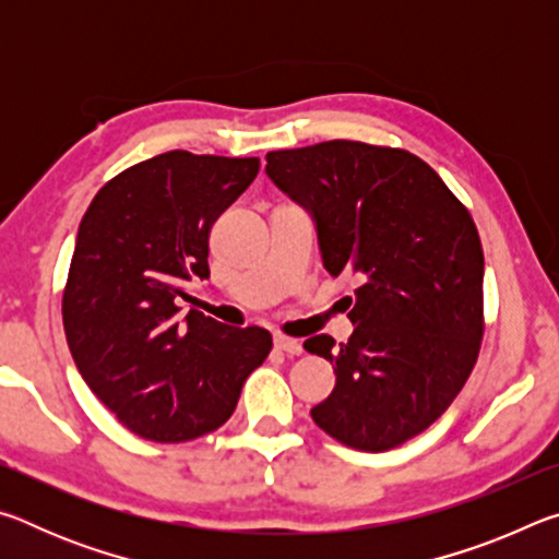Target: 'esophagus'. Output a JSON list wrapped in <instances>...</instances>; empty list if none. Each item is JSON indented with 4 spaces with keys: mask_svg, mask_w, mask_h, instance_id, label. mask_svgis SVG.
Here are the masks:
<instances>
[{
    "mask_svg": "<svg viewBox=\"0 0 559 559\" xmlns=\"http://www.w3.org/2000/svg\"><path fill=\"white\" fill-rule=\"evenodd\" d=\"M273 345H276V349H281V353H286V355H300L302 353V345L298 343L296 337L276 335V337H273Z\"/></svg>",
    "mask_w": 559,
    "mask_h": 559,
    "instance_id": "1",
    "label": "esophagus"
}]
</instances>
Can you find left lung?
<instances>
[{
  "instance_id": "obj_1",
  "label": "left lung",
  "mask_w": 559,
  "mask_h": 559,
  "mask_svg": "<svg viewBox=\"0 0 559 559\" xmlns=\"http://www.w3.org/2000/svg\"><path fill=\"white\" fill-rule=\"evenodd\" d=\"M266 173L316 222L330 276L357 278L353 335L302 347L333 362L310 416L359 451H386L456 400L484 337V249L471 214L412 153L355 140L273 150Z\"/></svg>"
}]
</instances>
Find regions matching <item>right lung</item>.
Returning <instances> with one entry per match:
<instances>
[{"mask_svg": "<svg viewBox=\"0 0 559 559\" xmlns=\"http://www.w3.org/2000/svg\"><path fill=\"white\" fill-rule=\"evenodd\" d=\"M259 167V157L173 150L112 177L83 214L66 340L91 392L138 437L179 443L219 429L271 353L269 330L179 316L187 283L210 278L214 222Z\"/></svg>", "mask_w": 559, "mask_h": 559, "instance_id": "obj_1", "label": "right lung"}]
</instances>
